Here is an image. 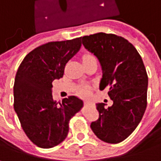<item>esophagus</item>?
<instances>
[{
  "label": "esophagus",
  "mask_w": 161,
  "mask_h": 161,
  "mask_svg": "<svg viewBox=\"0 0 161 161\" xmlns=\"http://www.w3.org/2000/svg\"><path fill=\"white\" fill-rule=\"evenodd\" d=\"M85 105H92V103L89 102H85Z\"/></svg>",
  "instance_id": "obj_1"
}]
</instances>
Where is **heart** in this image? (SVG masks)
Masks as SVG:
<instances>
[{"mask_svg":"<svg viewBox=\"0 0 161 161\" xmlns=\"http://www.w3.org/2000/svg\"><path fill=\"white\" fill-rule=\"evenodd\" d=\"M92 57H93V56H92V55H90V54H87V55H86V56L84 57V59H85V58H92ZM80 94H82L83 96H86V95H87V90H86V87H83V88H81Z\"/></svg>","mask_w":161,"mask_h":161,"instance_id":"1","label":"heart"}]
</instances>
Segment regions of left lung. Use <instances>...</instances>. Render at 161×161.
I'll use <instances>...</instances> for the list:
<instances>
[{
	"instance_id": "left-lung-1",
	"label": "left lung",
	"mask_w": 161,
	"mask_h": 161,
	"mask_svg": "<svg viewBox=\"0 0 161 161\" xmlns=\"http://www.w3.org/2000/svg\"><path fill=\"white\" fill-rule=\"evenodd\" d=\"M82 43L99 59L103 78L100 90L109 87L112 106L97 103L99 119L92 122L94 135L108 143L124 141L139 125L147 106L148 75L142 57L126 39L97 33L81 37Z\"/></svg>"
}]
</instances>
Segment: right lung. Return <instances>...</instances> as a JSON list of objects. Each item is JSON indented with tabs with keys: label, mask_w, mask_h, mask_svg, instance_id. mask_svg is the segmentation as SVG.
<instances>
[{
	"label": "right lung",
	"mask_w": 161,
	"mask_h": 161,
	"mask_svg": "<svg viewBox=\"0 0 161 161\" xmlns=\"http://www.w3.org/2000/svg\"><path fill=\"white\" fill-rule=\"evenodd\" d=\"M81 37L50 42L25 56L15 77L14 109L26 136L36 146L48 149L59 144L69 133V122L83 107L76 96L57 103L53 81L63 76L67 62L80 50Z\"/></svg>",
	"instance_id": "right-lung-1"
}]
</instances>
